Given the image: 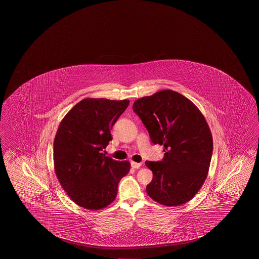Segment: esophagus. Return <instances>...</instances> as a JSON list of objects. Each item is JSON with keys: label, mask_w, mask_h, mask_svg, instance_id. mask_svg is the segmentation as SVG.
<instances>
[{"label": "esophagus", "mask_w": 259, "mask_h": 259, "mask_svg": "<svg viewBox=\"0 0 259 259\" xmlns=\"http://www.w3.org/2000/svg\"><path fill=\"white\" fill-rule=\"evenodd\" d=\"M131 166L132 168H134V169H138V168H140L141 166H142V163L131 161Z\"/></svg>", "instance_id": "1"}]
</instances>
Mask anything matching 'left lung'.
I'll return each instance as SVG.
<instances>
[{
  "label": "left lung",
  "mask_w": 259,
  "mask_h": 259,
  "mask_svg": "<svg viewBox=\"0 0 259 259\" xmlns=\"http://www.w3.org/2000/svg\"><path fill=\"white\" fill-rule=\"evenodd\" d=\"M154 144L164 146L161 161H145L152 170L146 192L166 206L191 200L208 175L213 141L208 123L198 107L183 95L161 90L133 105Z\"/></svg>",
  "instance_id": "1"
}]
</instances>
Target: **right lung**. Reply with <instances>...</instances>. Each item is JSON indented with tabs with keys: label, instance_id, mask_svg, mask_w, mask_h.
<instances>
[{
	"label": "right lung",
	"instance_id": "right-lung-1",
	"mask_svg": "<svg viewBox=\"0 0 259 259\" xmlns=\"http://www.w3.org/2000/svg\"><path fill=\"white\" fill-rule=\"evenodd\" d=\"M129 100L85 98L62 119L54 139V167L64 191L75 203L100 209L115 200L130 162L102 153L112 141L111 129Z\"/></svg>",
	"mask_w": 259,
	"mask_h": 259
}]
</instances>
